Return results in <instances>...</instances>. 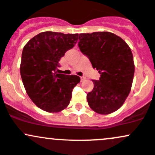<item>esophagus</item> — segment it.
<instances>
[{"label": "esophagus", "instance_id": "esophagus-1", "mask_svg": "<svg viewBox=\"0 0 155 155\" xmlns=\"http://www.w3.org/2000/svg\"><path fill=\"white\" fill-rule=\"evenodd\" d=\"M85 79H86V77H84V76H82V77H81V81H85Z\"/></svg>", "mask_w": 155, "mask_h": 155}]
</instances>
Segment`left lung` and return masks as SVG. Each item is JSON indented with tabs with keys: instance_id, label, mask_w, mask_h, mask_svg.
<instances>
[{
	"instance_id": "obj_1",
	"label": "left lung",
	"mask_w": 155,
	"mask_h": 155,
	"mask_svg": "<svg viewBox=\"0 0 155 155\" xmlns=\"http://www.w3.org/2000/svg\"><path fill=\"white\" fill-rule=\"evenodd\" d=\"M79 41L80 50L101 74L86 96L89 106L98 114H111L123 106L131 91L134 64L130 47L109 31L83 33Z\"/></svg>"
}]
</instances>
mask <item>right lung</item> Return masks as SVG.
<instances>
[{"label":"right lung","mask_w":155,"mask_h":155,"mask_svg":"<svg viewBox=\"0 0 155 155\" xmlns=\"http://www.w3.org/2000/svg\"><path fill=\"white\" fill-rule=\"evenodd\" d=\"M78 34L44 31L24 46L20 66L26 93L38 107L59 112L69 104L71 92L80 83L77 75L57 74L55 70L66 51L74 47Z\"/></svg>","instance_id":"add662e5"}]
</instances>
